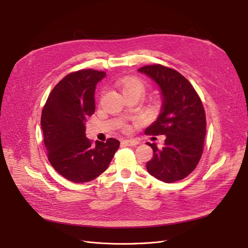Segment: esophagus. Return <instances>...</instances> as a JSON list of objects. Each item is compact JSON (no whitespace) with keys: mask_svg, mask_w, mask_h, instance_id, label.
<instances>
[{"mask_svg":"<svg viewBox=\"0 0 248 248\" xmlns=\"http://www.w3.org/2000/svg\"><path fill=\"white\" fill-rule=\"evenodd\" d=\"M122 144L124 146H128V147H134L139 145V141L136 140H124L122 141Z\"/></svg>","mask_w":248,"mask_h":248,"instance_id":"esophagus-1","label":"esophagus"}]
</instances>
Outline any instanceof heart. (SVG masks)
Wrapping results in <instances>:
<instances>
[{"mask_svg": "<svg viewBox=\"0 0 248 248\" xmlns=\"http://www.w3.org/2000/svg\"><path fill=\"white\" fill-rule=\"evenodd\" d=\"M117 87H119L122 93L126 96L132 93H140L141 94L144 91V84L136 77H124L120 79L116 83Z\"/></svg>", "mask_w": 248, "mask_h": 248, "instance_id": "heart-1", "label": "heart"}]
</instances>
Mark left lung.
<instances>
[{
	"mask_svg": "<svg viewBox=\"0 0 248 248\" xmlns=\"http://www.w3.org/2000/svg\"><path fill=\"white\" fill-rule=\"evenodd\" d=\"M157 84L162 97L159 116L146 129L166 136L164 147L153 142V158L146 164L150 175L172 183L186 178L199 163L206 136L203 104L192 84L178 71L160 64L138 69Z\"/></svg>",
	"mask_w": 248,
	"mask_h": 248,
	"instance_id": "8db88e82",
	"label": "left lung"
}]
</instances>
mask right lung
<instances>
[{
    "label": "right lung",
    "mask_w": 248,
    "mask_h": 248,
    "mask_svg": "<svg viewBox=\"0 0 248 248\" xmlns=\"http://www.w3.org/2000/svg\"><path fill=\"white\" fill-rule=\"evenodd\" d=\"M107 76L86 69L65 76L52 89L41 115V127L48 160L64 178L85 183L107 170L120 141H95L85 137L87 116L95 111L96 84Z\"/></svg>",
    "instance_id": "right-lung-1"
}]
</instances>
